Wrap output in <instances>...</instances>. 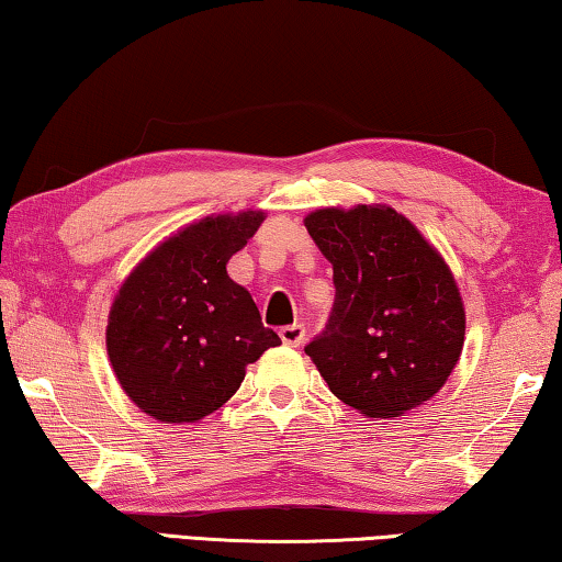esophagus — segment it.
Wrapping results in <instances>:
<instances>
[{
  "instance_id": "34e87169",
  "label": "esophagus",
  "mask_w": 562,
  "mask_h": 562,
  "mask_svg": "<svg viewBox=\"0 0 562 562\" xmlns=\"http://www.w3.org/2000/svg\"><path fill=\"white\" fill-rule=\"evenodd\" d=\"M304 335H307V329H304V325H288V327L280 329V339L288 347H300L302 341H304Z\"/></svg>"
}]
</instances>
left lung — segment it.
Returning <instances> with one entry per match:
<instances>
[{"instance_id": "obj_1", "label": "left lung", "mask_w": 562, "mask_h": 562, "mask_svg": "<svg viewBox=\"0 0 562 562\" xmlns=\"http://www.w3.org/2000/svg\"><path fill=\"white\" fill-rule=\"evenodd\" d=\"M304 225L335 270L327 327L304 347L331 394L374 418L429 402L465 335L449 265L386 205L322 207Z\"/></svg>"}]
</instances>
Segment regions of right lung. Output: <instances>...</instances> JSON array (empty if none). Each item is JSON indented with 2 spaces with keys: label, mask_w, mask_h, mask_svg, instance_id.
<instances>
[{
  "label": "right lung",
  "mask_w": 562,
  "mask_h": 562,
  "mask_svg": "<svg viewBox=\"0 0 562 562\" xmlns=\"http://www.w3.org/2000/svg\"><path fill=\"white\" fill-rule=\"evenodd\" d=\"M262 213L205 217L168 237L113 300L106 349L131 402L166 424H193L240 389L245 367L280 337L225 265Z\"/></svg>",
  "instance_id": "add662e5"
}]
</instances>
